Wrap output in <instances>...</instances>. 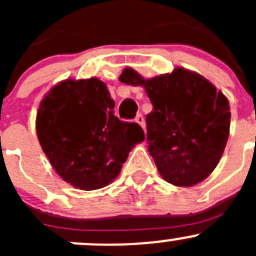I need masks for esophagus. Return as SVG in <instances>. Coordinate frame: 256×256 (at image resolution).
Here are the masks:
<instances>
[{
	"instance_id": "34e87169",
	"label": "esophagus",
	"mask_w": 256,
	"mask_h": 256,
	"mask_svg": "<svg viewBox=\"0 0 256 256\" xmlns=\"http://www.w3.org/2000/svg\"><path fill=\"white\" fill-rule=\"evenodd\" d=\"M135 121L138 124V125L141 126V128H144H144H146V122H144V116L141 115V114H138V115L136 116Z\"/></svg>"
}]
</instances>
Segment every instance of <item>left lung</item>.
<instances>
[{
  "mask_svg": "<svg viewBox=\"0 0 256 256\" xmlns=\"http://www.w3.org/2000/svg\"><path fill=\"white\" fill-rule=\"evenodd\" d=\"M118 80L144 86L154 106L146 115L147 142L164 180L180 187L206 180L228 141L230 108L223 92L183 68L152 79L126 68Z\"/></svg>",
  "mask_w": 256,
  "mask_h": 256,
  "instance_id": "1",
  "label": "left lung"
}]
</instances>
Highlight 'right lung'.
<instances>
[{
	"label": "right lung",
	"instance_id": "obj_1",
	"mask_svg": "<svg viewBox=\"0 0 256 256\" xmlns=\"http://www.w3.org/2000/svg\"><path fill=\"white\" fill-rule=\"evenodd\" d=\"M115 102L96 78L66 79L38 109L36 128L43 152L66 182L84 190L112 183L144 130L114 115Z\"/></svg>",
	"mask_w": 256,
	"mask_h": 256
}]
</instances>
